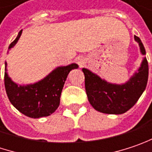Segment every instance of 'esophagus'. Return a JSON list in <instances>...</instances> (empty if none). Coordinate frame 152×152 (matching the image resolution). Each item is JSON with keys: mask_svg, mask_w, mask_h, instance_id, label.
I'll return each mask as SVG.
<instances>
[{"mask_svg": "<svg viewBox=\"0 0 152 152\" xmlns=\"http://www.w3.org/2000/svg\"><path fill=\"white\" fill-rule=\"evenodd\" d=\"M76 62H77V64L79 65L80 67H82L84 66V64H85V59H84V57L80 56V57L76 58Z\"/></svg>", "mask_w": 152, "mask_h": 152, "instance_id": "34e87169", "label": "esophagus"}]
</instances>
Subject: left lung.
I'll return each mask as SVG.
<instances>
[{"instance_id": "obj_1", "label": "left lung", "mask_w": 152, "mask_h": 152, "mask_svg": "<svg viewBox=\"0 0 152 152\" xmlns=\"http://www.w3.org/2000/svg\"><path fill=\"white\" fill-rule=\"evenodd\" d=\"M139 45L140 53L145 55V49L141 39L134 36ZM85 74V87L92 106L98 112L106 114H123L130 110L138 100L146 88L149 66L145 57L139 68L128 81L124 84H113L101 79L86 68H82Z\"/></svg>"}]
</instances>
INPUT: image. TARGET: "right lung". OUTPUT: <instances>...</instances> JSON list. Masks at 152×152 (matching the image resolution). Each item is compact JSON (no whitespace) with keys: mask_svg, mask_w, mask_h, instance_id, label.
I'll list each match as a JSON object with an SVG mask.
<instances>
[{"mask_svg":"<svg viewBox=\"0 0 152 152\" xmlns=\"http://www.w3.org/2000/svg\"><path fill=\"white\" fill-rule=\"evenodd\" d=\"M19 32L16 39L8 49L15 46L21 35ZM75 63L66 66H58L39 81L28 85H19L14 82L7 72L5 62L6 92L11 104L22 114L29 118H39L54 113L60 105V94L70 71L78 68Z\"/></svg>","mask_w":152,"mask_h":152,"instance_id":"obj_1","label":"right lung"}]
</instances>
